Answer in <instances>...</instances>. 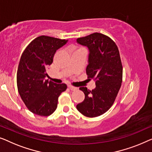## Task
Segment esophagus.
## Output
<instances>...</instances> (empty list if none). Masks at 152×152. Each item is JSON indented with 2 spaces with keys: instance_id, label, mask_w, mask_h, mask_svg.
Wrapping results in <instances>:
<instances>
[{
  "instance_id": "obj_1",
  "label": "esophagus",
  "mask_w": 152,
  "mask_h": 152,
  "mask_svg": "<svg viewBox=\"0 0 152 152\" xmlns=\"http://www.w3.org/2000/svg\"><path fill=\"white\" fill-rule=\"evenodd\" d=\"M68 87H69V89H70V90L72 91H76L78 89V88L76 87H74V86H72V85H68Z\"/></svg>"
}]
</instances>
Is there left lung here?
<instances>
[{
	"label": "left lung",
	"instance_id": "8db88e82",
	"mask_svg": "<svg viewBox=\"0 0 152 152\" xmlns=\"http://www.w3.org/2000/svg\"><path fill=\"white\" fill-rule=\"evenodd\" d=\"M76 41L89 49L86 73L89 80L96 82V88L91 91L79 88L85 94V100L76 108L87 117L99 116L112 106L121 86L123 66L118 47L107 36L97 32Z\"/></svg>",
	"mask_w": 152,
	"mask_h": 152
}]
</instances>
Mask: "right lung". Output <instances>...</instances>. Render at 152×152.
Here are the masks:
<instances>
[{"label": "right lung", "instance_id": "add662e5", "mask_svg": "<svg viewBox=\"0 0 152 152\" xmlns=\"http://www.w3.org/2000/svg\"><path fill=\"white\" fill-rule=\"evenodd\" d=\"M67 40L40 36L29 43L20 57L17 71V87L23 101L33 114L50 116L56 110L58 99L67 89L65 84L45 80L56 52Z\"/></svg>", "mask_w": 152, "mask_h": 152}]
</instances>
